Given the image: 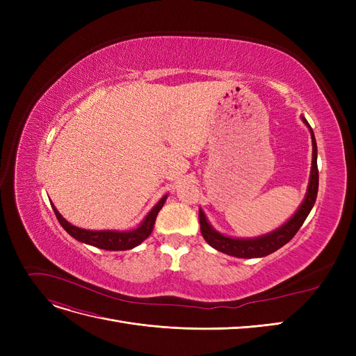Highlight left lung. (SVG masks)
Listing matches in <instances>:
<instances>
[{
    "mask_svg": "<svg viewBox=\"0 0 356 356\" xmlns=\"http://www.w3.org/2000/svg\"><path fill=\"white\" fill-rule=\"evenodd\" d=\"M301 120H303L309 127L310 136H312V148H314V153H312L309 187H307V193L303 203L300 204V208L297 209V212L293 215V217H291L284 225H281V227L273 230L272 233H267L264 236H260V238H254V239H236V238H229V236L218 233L217 230L212 229V225L208 222L207 217H204L203 211L199 209L200 232H202L203 239L217 251L227 255L238 257V258L266 257L268 254L277 251L279 248H282L285 243H288L294 238L301 225H303L305 220L307 218V215L312 211V208H314L315 200H316L319 174H318V163H316L318 148H316V139H315L314 131H312V127L305 117H301Z\"/></svg>",
    "mask_w": 356,
    "mask_h": 356,
    "instance_id": "1",
    "label": "left lung"
}]
</instances>
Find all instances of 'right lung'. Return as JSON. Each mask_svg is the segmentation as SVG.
Listing matches in <instances>:
<instances>
[{"mask_svg":"<svg viewBox=\"0 0 356 356\" xmlns=\"http://www.w3.org/2000/svg\"><path fill=\"white\" fill-rule=\"evenodd\" d=\"M168 196L161 197L156 207L148 212L144 221L138 225L135 230H129V232H117V230H84L80 227H75L71 222H68L65 218L62 217L59 211L53 207V211H55V215L60 225L65 229L67 233H70L74 239H77L79 242L88 243L96 248H101V250L106 251H126V250H132V248L138 246L143 241H145L149 234L153 232L154 222L157 218L159 211L163 208V204L166 202Z\"/></svg>","mask_w":356,"mask_h":356,"instance_id":"add662e5","label":"right lung"}]
</instances>
